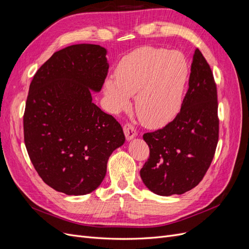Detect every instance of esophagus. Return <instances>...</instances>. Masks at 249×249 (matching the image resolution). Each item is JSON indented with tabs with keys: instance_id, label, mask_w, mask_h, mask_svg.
<instances>
[{
	"instance_id": "obj_1",
	"label": "esophagus",
	"mask_w": 249,
	"mask_h": 249,
	"mask_svg": "<svg viewBox=\"0 0 249 249\" xmlns=\"http://www.w3.org/2000/svg\"><path fill=\"white\" fill-rule=\"evenodd\" d=\"M124 132L125 135V138L126 140H132L133 138H135L137 136V130L136 127H135L132 124L130 123H126L124 125Z\"/></svg>"
}]
</instances>
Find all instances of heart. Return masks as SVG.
Wrapping results in <instances>:
<instances>
[{
  "label": "heart",
  "instance_id": "heart-1",
  "mask_svg": "<svg viewBox=\"0 0 249 249\" xmlns=\"http://www.w3.org/2000/svg\"><path fill=\"white\" fill-rule=\"evenodd\" d=\"M115 80L105 83L113 111L129 105L135 94V111L140 122L150 127L161 126L175 117L183 101L188 66L178 52L141 47L120 59Z\"/></svg>",
  "mask_w": 249,
  "mask_h": 249
}]
</instances>
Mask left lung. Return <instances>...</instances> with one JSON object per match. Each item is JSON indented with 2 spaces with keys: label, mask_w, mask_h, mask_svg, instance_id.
I'll list each match as a JSON object with an SVG mask.
<instances>
[{
  "label": "left lung",
  "mask_w": 249,
  "mask_h": 249,
  "mask_svg": "<svg viewBox=\"0 0 249 249\" xmlns=\"http://www.w3.org/2000/svg\"><path fill=\"white\" fill-rule=\"evenodd\" d=\"M218 137L216 83L206 58L196 49L180 111L162 129L143 135L149 147V158L140 170L143 183L163 196L193 189L213 161Z\"/></svg>",
  "instance_id": "left-lung-1"
}]
</instances>
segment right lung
I'll return each mask as SVG.
<instances>
[{
	"label": "right lung",
	"instance_id": "obj_1",
	"mask_svg": "<svg viewBox=\"0 0 249 249\" xmlns=\"http://www.w3.org/2000/svg\"><path fill=\"white\" fill-rule=\"evenodd\" d=\"M107 51L81 43L53 54L34 74L24 113V139L35 170L67 195L95 190L106 176L123 127L92 103L108 74Z\"/></svg>",
	"mask_w": 249,
	"mask_h": 249
}]
</instances>
